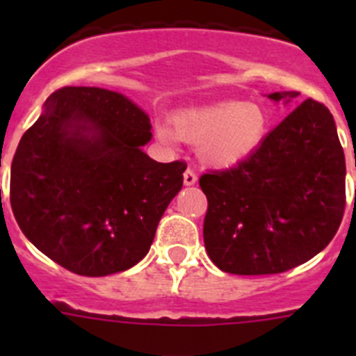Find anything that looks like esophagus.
Wrapping results in <instances>:
<instances>
[{
  "instance_id": "34e87169",
  "label": "esophagus",
  "mask_w": 356,
  "mask_h": 356,
  "mask_svg": "<svg viewBox=\"0 0 356 356\" xmlns=\"http://www.w3.org/2000/svg\"><path fill=\"white\" fill-rule=\"evenodd\" d=\"M197 181V175L193 171V169H187L184 172V184L185 185H194Z\"/></svg>"
}]
</instances>
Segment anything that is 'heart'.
Returning <instances> with one entry per match:
<instances>
[{"label": "heart", "instance_id": "b5f03b06", "mask_svg": "<svg viewBox=\"0 0 356 356\" xmlns=\"http://www.w3.org/2000/svg\"><path fill=\"white\" fill-rule=\"evenodd\" d=\"M162 143L176 139L200 144V159L212 168H234L254 155L269 134V114L259 103L221 102L172 115L171 127L159 122Z\"/></svg>", "mask_w": 356, "mask_h": 356}]
</instances>
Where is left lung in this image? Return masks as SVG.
Wrapping results in <instances>:
<instances>
[{
	"mask_svg": "<svg viewBox=\"0 0 356 356\" xmlns=\"http://www.w3.org/2000/svg\"><path fill=\"white\" fill-rule=\"evenodd\" d=\"M300 92L269 94L285 105ZM203 238L232 275H276L301 266L337 234L346 209V160L333 115L305 99L235 168L207 172Z\"/></svg>",
	"mask_w": 356,
	"mask_h": 356,
	"instance_id": "8db88e82",
	"label": "left lung"
}]
</instances>
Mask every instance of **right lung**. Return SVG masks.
I'll return each mask as SVG.
<instances>
[{"label": "right lung", "mask_w": 356, "mask_h": 356, "mask_svg": "<svg viewBox=\"0 0 356 356\" xmlns=\"http://www.w3.org/2000/svg\"><path fill=\"white\" fill-rule=\"evenodd\" d=\"M151 137L147 114L122 94L55 90L12 160L10 205L28 241L81 276L140 262L187 168L149 159Z\"/></svg>", "instance_id": "obj_1"}]
</instances>
